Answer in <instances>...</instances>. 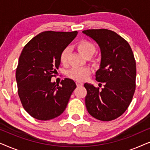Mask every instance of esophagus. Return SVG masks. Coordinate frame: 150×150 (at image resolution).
<instances>
[{
	"label": "esophagus",
	"instance_id": "obj_1",
	"mask_svg": "<svg viewBox=\"0 0 150 150\" xmlns=\"http://www.w3.org/2000/svg\"><path fill=\"white\" fill-rule=\"evenodd\" d=\"M76 85L78 86V87H81V86L83 85V83H81V82H80V81H76Z\"/></svg>",
	"mask_w": 150,
	"mask_h": 150
}]
</instances>
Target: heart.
<instances>
[{"mask_svg":"<svg viewBox=\"0 0 150 150\" xmlns=\"http://www.w3.org/2000/svg\"><path fill=\"white\" fill-rule=\"evenodd\" d=\"M78 50L86 58H90L96 52V47L93 43L88 40H81L76 44ZM69 49H63L60 54V61L63 65H66L69 57ZM91 74V69L89 67H75L67 72V76L76 81H83L87 79Z\"/></svg>","mask_w":150,"mask_h":150,"instance_id":"1","label":"heart"}]
</instances>
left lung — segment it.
<instances>
[{
	"mask_svg": "<svg viewBox=\"0 0 150 150\" xmlns=\"http://www.w3.org/2000/svg\"><path fill=\"white\" fill-rule=\"evenodd\" d=\"M83 33L100 47L101 62L96 80L104 83L102 90L84 84L87 91V111L97 120H115L128 108L136 88V61L132 50L127 41L110 30L89 29Z\"/></svg>",
	"mask_w": 150,
	"mask_h": 150,
	"instance_id": "1",
	"label": "left lung"
}]
</instances>
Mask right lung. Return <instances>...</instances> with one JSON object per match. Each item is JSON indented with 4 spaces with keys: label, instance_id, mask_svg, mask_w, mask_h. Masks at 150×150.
<instances>
[{
    "label": "right lung",
    "instance_id": "add662e5",
    "mask_svg": "<svg viewBox=\"0 0 150 150\" xmlns=\"http://www.w3.org/2000/svg\"><path fill=\"white\" fill-rule=\"evenodd\" d=\"M77 31H44L24 47L16 69L18 93L24 110L35 119L46 121L64 111L76 85L65 79L61 85L51 82L60 65V54Z\"/></svg>",
    "mask_w": 150,
    "mask_h": 150
}]
</instances>
